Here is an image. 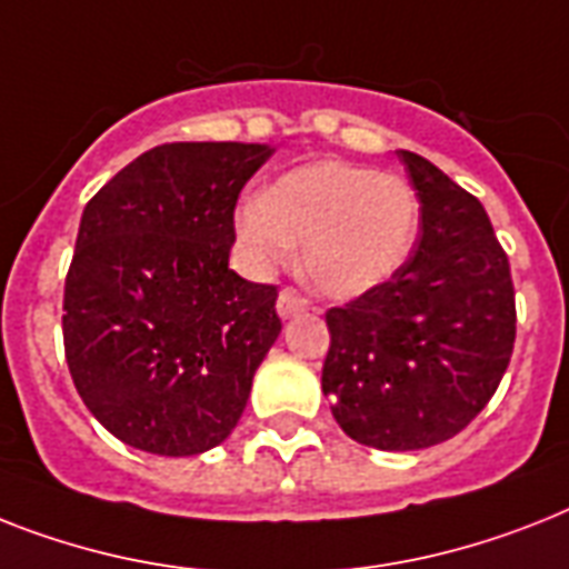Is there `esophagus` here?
<instances>
[{
  "instance_id": "obj_1",
  "label": "esophagus",
  "mask_w": 569,
  "mask_h": 569,
  "mask_svg": "<svg viewBox=\"0 0 569 569\" xmlns=\"http://www.w3.org/2000/svg\"><path fill=\"white\" fill-rule=\"evenodd\" d=\"M309 307V300L298 292V289H283L280 298H277V316L280 318H292L298 312Z\"/></svg>"
}]
</instances>
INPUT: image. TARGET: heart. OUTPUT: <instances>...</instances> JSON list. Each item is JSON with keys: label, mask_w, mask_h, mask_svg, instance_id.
Here are the masks:
<instances>
[{"label": "heart", "mask_w": 569, "mask_h": 569, "mask_svg": "<svg viewBox=\"0 0 569 569\" xmlns=\"http://www.w3.org/2000/svg\"><path fill=\"white\" fill-rule=\"evenodd\" d=\"M420 201L412 183L368 166L316 160L280 174L262 198L237 210V239L253 269L292 260L327 298H359L397 274L415 237Z\"/></svg>", "instance_id": "1"}]
</instances>
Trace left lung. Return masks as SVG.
Here are the masks:
<instances>
[{"label": "left lung", "instance_id": "left-lung-1", "mask_svg": "<svg viewBox=\"0 0 569 569\" xmlns=\"http://www.w3.org/2000/svg\"><path fill=\"white\" fill-rule=\"evenodd\" d=\"M420 201V233L391 280L327 312L321 389L353 441L423 450L459 436L500 386L515 350L509 257L479 198L397 151Z\"/></svg>", "mask_w": 569, "mask_h": 569}]
</instances>
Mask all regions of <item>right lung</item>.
Instances as JSON below:
<instances>
[{"label": "right lung", "instance_id": "add662e5", "mask_svg": "<svg viewBox=\"0 0 569 569\" xmlns=\"http://www.w3.org/2000/svg\"><path fill=\"white\" fill-rule=\"evenodd\" d=\"M260 142H166L90 198L63 286V350L119 441L198 456L233 432L280 336L277 286L228 269Z\"/></svg>", "mask_w": 569, "mask_h": 569}]
</instances>
